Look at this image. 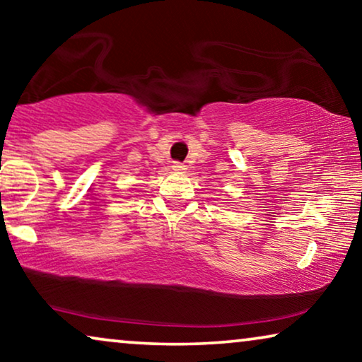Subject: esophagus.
<instances>
[{
  "label": "esophagus",
  "instance_id": "1",
  "mask_svg": "<svg viewBox=\"0 0 362 362\" xmlns=\"http://www.w3.org/2000/svg\"><path fill=\"white\" fill-rule=\"evenodd\" d=\"M173 171L175 173H185L186 171V166L181 165V163H173Z\"/></svg>",
  "mask_w": 362,
  "mask_h": 362
}]
</instances>
